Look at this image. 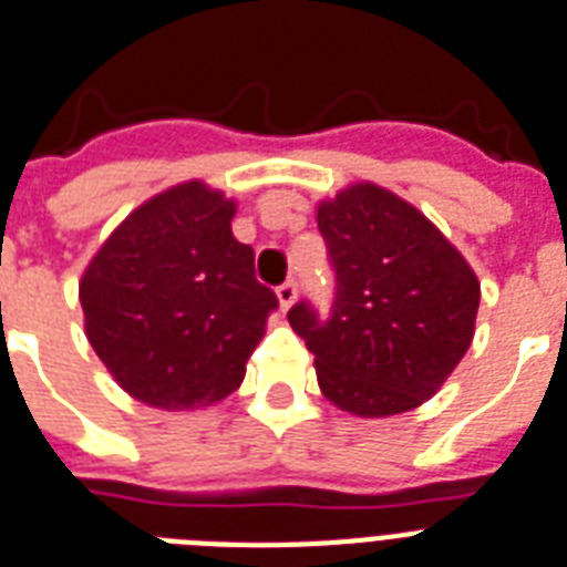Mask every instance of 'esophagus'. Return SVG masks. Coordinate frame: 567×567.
Here are the masks:
<instances>
[{"label":"esophagus","instance_id":"obj_1","mask_svg":"<svg viewBox=\"0 0 567 567\" xmlns=\"http://www.w3.org/2000/svg\"><path fill=\"white\" fill-rule=\"evenodd\" d=\"M276 300H279V309L288 311L293 306V300H297V282L293 279H288V282H282L279 288H276Z\"/></svg>","mask_w":567,"mask_h":567}]
</instances>
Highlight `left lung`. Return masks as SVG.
Here are the masks:
<instances>
[{"label":"left lung","mask_w":567,"mask_h":567,"mask_svg":"<svg viewBox=\"0 0 567 567\" xmlns=\"http://www.w3.org/2000/svg\"><path fill=\"white\" fill-rule=\"evenodd\" d=\"M336 302L288 311L327 400L359 417L430 400L474 341L480 282L462 252L391 190L359 182L320 203Z\"/></svg>","instance_id":"obj_1"}]
</instances>
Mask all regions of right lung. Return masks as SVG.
<instances>
[{"mask_svg":"<svg viewBox=\"0 0 567 567\" xmlns=\"http://www.w3.org/2000/svg\"><path fill=\"white\" fill-rule=\"evenodd\" d=\"M231 217L220 190L185 182L128 214L84 270L87 341L141 403L203 409L244 382L279 300Z\"/></svg>","mask_w":567,"mask_h":567,"instance_id":"add662e5","label":"right lung"}]
</instances>
